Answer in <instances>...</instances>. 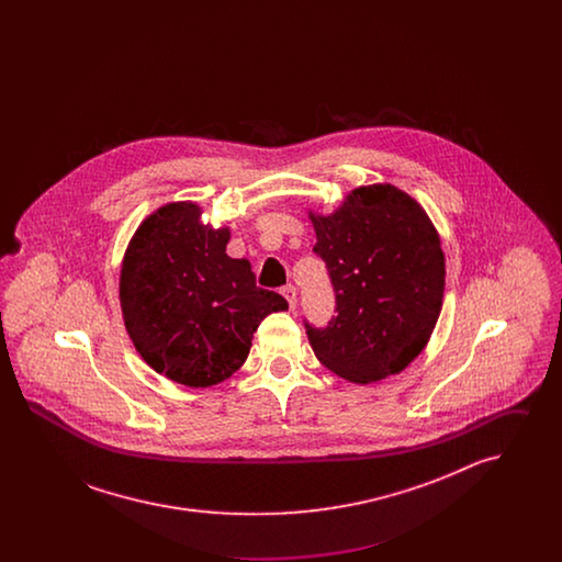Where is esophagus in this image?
I'll return each mask as SVG.
<instances>
[{
	"instance_id": "34e87169",
	"label": "esophagus",
	"mask_w": 562,
	"mask_h": 562,
	"mask_svg": "<svg viewBox=\"0 0 562 562\" xmlns=\"http://www.w3.org/2000/svg\"><path fill=\"white\" fill-rule=\"evenodd\" d=\"M282 294H284V299L289 301L291 310H294V307H296V289H294L293 284L284 286V289H282Z\"/></svg>"
}]
</instances>
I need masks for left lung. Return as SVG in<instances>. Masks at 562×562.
<instances>
[{
  "label": "left lung",
  "instance_id": "left-lung-1",
  "mask_svg": "<svg viewBox=\"0 0 562 562\" xmlns=\"http://www.w3.org/2000/svg\"><path fill=\"white\" fill-rule=\"evenodd\" d=\"M307 214L339 312L322 330L305 324L316 358L351 383L402 373L442 310L445 252L431 218L390 183L351 189L337 211Z\"/></svg>",
  "mask_w": 562,
  "mask_h": 562
}]
</instances>
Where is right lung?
Returning a JSON list of instances; mask_svg holds the SVG:
<instances>
[{
    "mask_svg": "<svg viewBox=\"0 0 562 562\" xmlns=\"http://www.w3.org/2000/svg\"><path fill=\"white\" fill-rule=\"evenodd\" d=\"M181 200L147 214L120 268V307L138 356L175 383L211 387L236 373L282 294L257 289L248 259H232L229 227Z\"/></svg>",
    "mask_w": 562,
    "mask_h": 562,
    "instance_id": "right-lung-1",
    "label": "right lung"
}]
</instances>
